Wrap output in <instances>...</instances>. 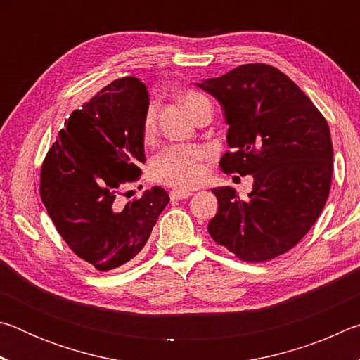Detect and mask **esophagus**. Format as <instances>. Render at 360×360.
Segmentation results:
<instances>
[{
	"mask_svg": "<svg viewBox=\"0 0 360 360\" xmlns=\"http://www.w3.org/2000/svg\"><path fill=\"white\" fill-rule=\"evenodd\" d=\"M192 195V191H187V188H173L172 192H169V197L172 200H186Z\"/></svg>",
	"mask_w": 360,
	"mask_h": 360,
	"instance_id": "34e87169",
	"label": "esophagus"
}]
</instances>
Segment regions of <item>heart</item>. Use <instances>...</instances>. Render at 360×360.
I'll return each mask as SVG.
<instances>
[{
  "label": "heart",
  "mask_w": 360,
  "mask_h": 360,
  "mask_svg": "<svg viewBox=\"0 0 360 360\" xmlns=\"http://www.w3.org/2000/svg\"><path fill=\"white\" fill-rule=\"evenodd\" d=\"M181 101L188 114L195 115L200 105H203L206 96L202 94L187 90L181 95ZM155 131V114L154 108H149L143 120V138L149 141ZM206 160L208 152L200 146H172L162 150L150 165V173L157 182L179 188H192L202 184L206 178Z\"/></svg>",
  "instance_id": "heart-1"
}]
</instances>
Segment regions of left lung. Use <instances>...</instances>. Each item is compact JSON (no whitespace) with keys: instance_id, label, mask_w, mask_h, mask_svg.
Instances as JSON below:
<instances>
[{"instance_id":"obj_1","label":"left lung","mask_w":360,"mask_h":360,"mask_svg":"<svg viewBox=\"0 0 360 360\" xmlns=\"http://www.w3.org/2000/svg\"><path fill=\"white\" fill-rule=\"evenodd\" d=\"M221 103L233 152L221 158L225 173L252 174L241 200L217 187L211 238L245 262H266L300 241L318 221L332 182L333 148L327 120L298 85L264 63L241 65L198 82Z\"/></svg>"}]
</instances>
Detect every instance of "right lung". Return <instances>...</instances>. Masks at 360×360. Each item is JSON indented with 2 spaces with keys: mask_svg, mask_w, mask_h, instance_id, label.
I'll return each instance as SVG.
<instances>
[{
  "mask_svg": "<svg viewBox=\"0 0 360 360\" xmlns=\"http://www.w3.org/2000/svg\"><path fill=\"white\" fill-rule=\"evenodd\" d=\"M148 109L139 79H115L72 111L42 163L39 192L49 217L71 251L98 271L138 255L169 202L162 187L124 206L115 198L141 174Z\"/></svg>",
  "mask_w": 360,
  "mask_h": 360,
  "instance_id": "obj_1",
  "label": "right lung"
}]
</instances>
